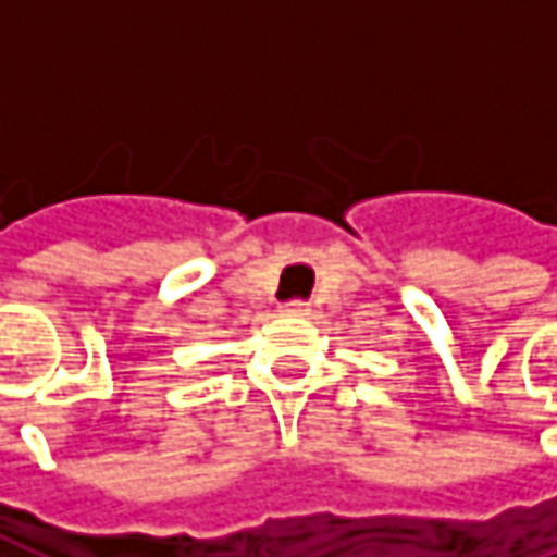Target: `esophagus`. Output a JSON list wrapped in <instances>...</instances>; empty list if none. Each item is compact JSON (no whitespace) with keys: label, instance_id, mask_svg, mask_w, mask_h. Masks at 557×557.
Segmentation results:
<instances>
[{"label":"esophagus","instance_id":"esophagus-1","mask_svg":"<svg viewBox=\"0 0 557 557\" xmlns=\"http://www.w3.org/2000/svg\"><path fill=\"white\" fill-rule=\"evenodd\" d=\"M280 313H283V315H298V319H301V315H310V304L289 301V304H283V307H280Z\"/></svg>","mask_w":557,"mask_h":557}]
</instances>
